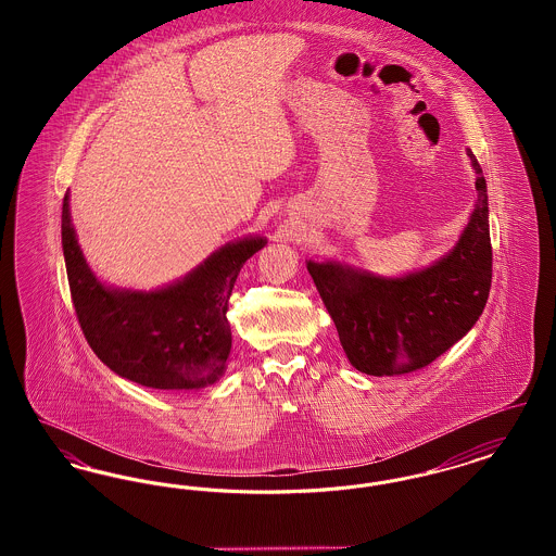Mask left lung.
I'll use <instances>...</instances> for the list:
<instances>
[{
  "mask_svg": "<svg viewBox=\"0 0 556 556\" xmlns=\"http://www.w3.org/2000/svg\"><path fill=\"white\" fill-rule=\"evenodd\" d=\"M477 200L444 256L402 277H381L338 261H306L350 365L383 377L424 369L465 338L492 286L488 186L471 150Z\"/></svg>",
  "mask_w": 556,
  "mask_h": 556,
  "instance_id": "left-lung-1",
  "label": "left lung"
}]
</instances>
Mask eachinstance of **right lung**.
<instances>
[{"instance_id": "obj_1", "label": "right lung", "mask_w": 556, "mask_h": 556, "mask_svg": "<svg viewBox=\"0 0 556 556\" xmlns=\"http://www.w3.org/2000/svg\"><path fill=\"white\" fill-rule=\"evenodd\" d=\"M265 245L263 236L229 241L159 290L112 288L83 256L68 191L62 204L64 263L85 340L116 375L154 390H200L223 377L229 295L243 263Z\"/></svg>"}]
</instances>
